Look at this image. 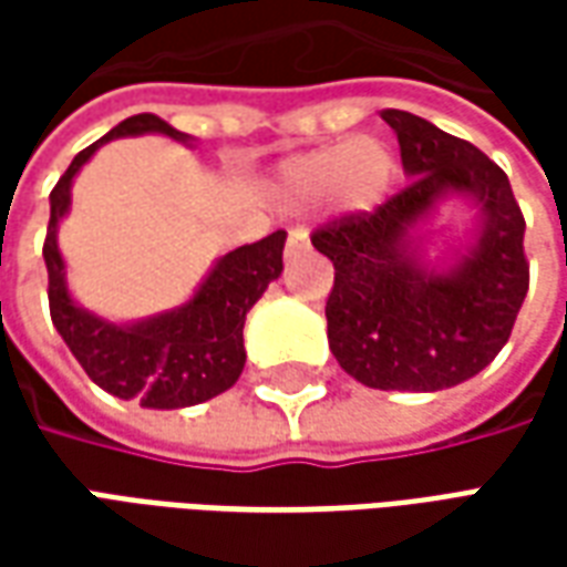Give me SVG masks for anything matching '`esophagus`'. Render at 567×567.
Wrapping results in <instances>:
<instances>
[{"label": "esophagus", "mask_w": 567, "mask_h": 567, "mask_svg": "<svg viewBox=\"0 0 567 567\" xmlns=\"http://www.w3.org/2000/svg\"><path fill=\"white\" fill-rule=\"evenodd\" d=\"M303 248H309V230L307 227H295V230L288 234V248H285V255H288V258H295V255H300Z\"/></svg>", "instance_id": "1"}]
</instances>
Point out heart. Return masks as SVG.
I'll use <instances>...</instances> for the list:
<instances>
[{
  "label": "heart",
  "instance_id": "obj_1",
  "mask_svg": "<svg viewBox=\"0 0 567 567\" xmlns=\"http://www.w3.org/2000/svg\"><path fill=\"white\" fill-rule=\"evenodd\" d=\"M398 178L394 151L377 136H346L324 148L297 154L279 166L276 194L291 209H309L328 199L340 215L380 209Z\"/></svg>",
  "mask_w": 567,
  "mask_h": 567
}]
</instances>
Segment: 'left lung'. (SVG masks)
Wrapping results in <instances>:
<instances>
[{"label": "left lung", "mask_w": 567, "mask_h": 567, "mask_svg": "<svg viewBox=\"0 0 567 567\" xmlns=\"http://www.w3.org/2000/svg\"><path fill=\"white\" fill-rule=\"evenodd\" d=\"M410 185L373 215L312 236L333 264L328 343L340 368L382 392H443L492 364L528 291L525 218L511 182L471 142L385 109ZM471 208L465 239L437 256L442 215Z\"/></svg>", "instance_id": "1"}]
</instances>
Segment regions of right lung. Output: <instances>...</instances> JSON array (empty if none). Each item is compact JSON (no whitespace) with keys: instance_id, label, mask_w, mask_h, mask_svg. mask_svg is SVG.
<instances>
[{"instance_id":"obj_1","label":"right lung","mask_w":567,"mask_h":567,"mask_svg":"<svg viewBox=\"0 0 567 567\" xmlns=\"http://www.w3.org/2000/svg\"><path fill=\"white\" fill-rule=\"evenodd\" d=\"M127 136H166L194 148V136L169 127L157 115H133L75 154L63 178L51 190V221L44 239L48 300L56 333L79 358L84 373L121 401H140L148 410H182L227 392L246 368L248 309L255 307L272 279L282 276V248L288 234L264 236L215 258L182 307L163 309L133 321H112L75 300L69 291L66 260L56 243L60 221L72 209V185L81 166L105 142Z\"/></svg>"}]
</instances>
